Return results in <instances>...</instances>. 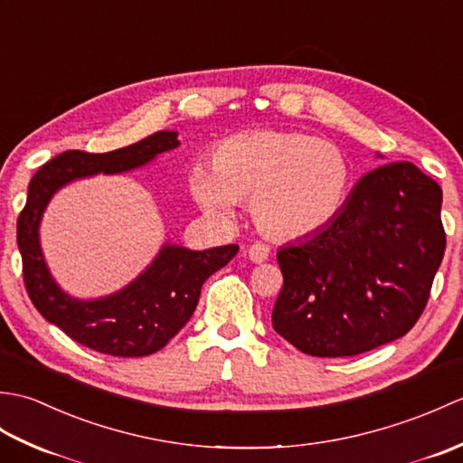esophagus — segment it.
Segmentation results:
<instances>
[{
	"label": "esophagus",
	"mask_w": 463,
	"mask_h": 463,
	"mask_svg": "<svg viewBox=\"0 0 463 463\" xmlns=\"http://www.w3.org/2000/svg\"><path fill=\"white\" fill-rule=\"evenodd\" d=\"M247 254H249V259H250L254 264H260V262H264V260H269L270 249L267 247V244H262V242H254V244H250V247H249Z\"/></svg>",
	"instance_id": "obj_1"
}]
</instances>
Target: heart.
Listing matches in <instances>:
<instances>
[{"label": "heart", "mask_w": 463, "mask_h": 463, "mask_svg": "<svg viewBox=\"0 0 463 463\" xmlns=\"http://www.w3.org/2000/svg\"><path fill=\"white\" fill-rule=\"evenodd\" d=\"M350 165L330 141L292 131H244L224 139L213 166H196L191 189L213 219L232 221L239 201H252L260 229L280 241L322 231L340 213Z\"/></svg>", "instance_id": "b5f03b06"}]
</instances>
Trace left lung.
<instances>
[{
	"label": "left lung",
	"instance_id": "obj_1",
	"mask_svg": "<svg viewBox=\"0 0 463 463\" xmlns=\"http://www.w3.org/2000/svg\"><path fill=\"white\" fill-rule=\"evenodd\" d=\"M439 211V184L414 163L364 175L336 219L277 252L284 287L272 328L320 358L356 356L404 336L444 259Z\"/></svg>",
	"mask_w": 463,
	"mask_h": 463
}]
</instances>
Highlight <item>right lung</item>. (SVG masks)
I'll list each match as a JSON object with an SVG mask.
<instances>
[{"label": "right lung", "mask_w": 463, "mask_h": 463, "mask_svg": "<svg viewBox=\"0 0 463 463\" xmlns=\"http://www.w3.org/2000/svg\"><path fill=\"white\" fill-rule=\"evenodd\" d=\"M179 133L156 131L109 153L65 151L39 169L27 189L17 219V247L24 260V282L39 314L69 338L97 352L139 358L166 346L196 308L204 280L239 252L237 244L191 250L165 242L139 277L99 298H77L53 279L43 257L39 226L53 194L65 184L95 175H121L141 169L161 153L179 146Z\"/></svg>", "instance_id": "right-lung-1"}]
</instances>
